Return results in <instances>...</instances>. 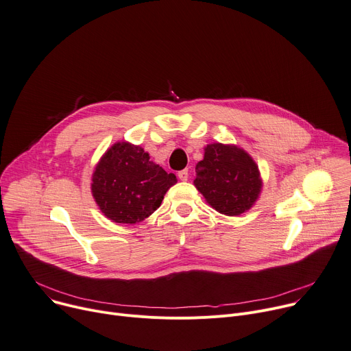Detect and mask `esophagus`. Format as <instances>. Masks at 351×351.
Instances as JSON below:
<instances>
[{
    "label": "esophagus",
    "mask_w": 351,
    "mask_h": 351,
    "mask_svg": "<svg viewBox=\"0 0 351 351\" xmlns=\"http://www.w3.org/2000/svg\"><path fill=\"white\" fill-rule=\"evenodd\" d=\"M178 178H179L180 180L186 182V180H187V178H189V171H187V169H183V171H180V172L178 173Z\"/></svg>",
    "instance_id": "34e87169"
}]
</instances>
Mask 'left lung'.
Segmentation results:
<instances>
[{
    "instance_id": "1",
    "label": "left lung",
    "mask_w": 351,
    "mask_h": 351,
    "mask_svg": "<svg viewBox=\"0 0 351 351\" xmlns=\"http://www.w3.org/2000/svg\"><path fill=\"white\" fill-rule=\"evenodd\" d=\"M195 186L218 213L241 215L256 203L262 178L256 162L242 148L214 143L196 165Z\"/></svg>"
}]
</instances>
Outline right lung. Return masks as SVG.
Segmentation results:
<instances>
[{"instance_id": "1", "label": "right lung", "mask_w": 351, "mask_h": 351, "mask_svg": "<svg viewBox=\"0 0 351 351\" xmlns=\"http://www.w3.org/2000/svg\"><path fill=\"white\" fill-rule=\"evenodd\" d=\"M178 182L149 159L140 145L113 144L92 175V196L101 211L117 224H137L161 206Z\"/></svg>"}]
</instances>
